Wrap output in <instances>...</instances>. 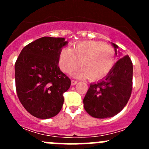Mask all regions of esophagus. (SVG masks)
I'll list each match as a JSON object with an SVG mask.
<instances>
[{
  "label": "esophagus",
  "instance_id": "esophagus-1",
  "mask_svg": "<svg viewBox=\"0 0 149 149\" xmlns=\"http://www.w3.org/2000/svg\"><path fill=\"white\" fill-rule=\"evenodd\" d=\"M77 81H76V80H71V84L72 85H75V84H77Z\"/></svg>",
  "mask_w": 149,
  "mask_h": 149
}]
</instances>
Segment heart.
<instances>
[{"label":"heart","mask_w":149,"mask_h":149,"mask_svg":"<svg viewBox=\"0 0 149 149\" xmlns=\"http://www.w3.org/2000/svg\"><path fill=\"white\" fill-rule=\"evenodd\" d=\"M59 66L66 73H74L78 78L99 80L106 76L115 63V50L111 46L98 41H84L74 45L73 49L64 47L59 53Z\"/></svg>","instance_id":"heart-1"}]
</instances>
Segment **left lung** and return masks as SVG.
I'll list each match as a JSON object with an SVG mask.
<instances>
[{
	"label": "left lung",
	"mask_w": 149,
	"mask_h": 149,
	"mask_svg": "<svg viewBox=\"0 0 149 149\" xmlns=\"http://www.w3.org/2000/svg\"><path fill=\"white\" fill-rule=\"evenodd\" d=\"M117 55L118 46L112 43ZM133 88V63L128 55L120 58L107 76L90 84L84 99V109L96 118L115 116L125 107Z\"/></svg>",
	"instance_id": "obj_1"
}]
</instances>
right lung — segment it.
I'll use <instances>...</instances> for the list:
<instances>
[{"instance_id":"obj_1","label":"right lung","mask_w":149,"mask_h":149,"mask_svg":"<svg viewBox=\"0 0 149 149\" xmlns=\"http://www.w3.org/2000/svg\"><path fill=\"white\" fill-rule=\"evenodd\" d=\"M62 37H44L21 51L15 63V82L19 101L29 113L40 119L58 115L64 102L63 93L70 79L58 66Z\"/></svg>"}]
</instances>
